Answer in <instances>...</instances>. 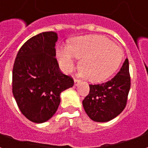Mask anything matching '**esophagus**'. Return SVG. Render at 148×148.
Returning <instances> with one entry per match:
<instances>
[{
    "instance_id": "esophagus-1",
    "label": "esophagus",
    "mask_w": 148,
    "mask_h": 148,
    "mask_svg": "<svg viewBox=\"0 0 148 148\" xmlns=\"http://www.w3.org/2000/svg\"><path fill=\"white\" fill-rule=\"evenodd\" d=\"M74 86H78V85L80 84L81 81L77 80V79H74Z\"/></svg>"
}]
</instances>
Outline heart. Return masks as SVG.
I'll use <instances>...</instances> for the list:
<instances>
[{"label":"heart","instance_id":"obj_1","mask_svg":"<svg viewBox=\"0 0 148 148\" xmlns=\"http://www.w3.org/2000/svg\"><path fill=\"white\" fill-rule=\"evenodd\" d=\"M123 56L121 47L98 35L76 37L70 45L59 47L57 51L58 62L65 72L72 71L77 58H82L81 71L91 82H101L111 77L120 66Z\"/></svg>","mask_w":148,"mask_h":148}]
</instances>
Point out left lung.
Instances as JSON below:
<instances>
[{
  "label": "left lung",
  "instance_id": "1",
  "mask_svg": "<svg viewBox=\"0 0 148 148\" xmlns=\"http://www.w3.org/2000/svg\"><path fill=\"white\" fill-rule=\"evenodd\" d=\"M129 63L126 58L114 77L106 83L90 85V93L82 101L88 116L96 122H107L124 110L130 90Z\"/></svg>",
  "mask_w": 148,
  "mask_h": 148
}]
</instances>
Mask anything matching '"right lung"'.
Returning <instances> with one entry per match:
<instances>
[{
	"mask_svg": "<svg viewBox=\"0 0 148 148\" xmlns=\"http://www.w3.org/2000/svg\"><path fill=\"white\" fill-rule=\"evenodd\" d=\"M58 34L46 32L21 47L12 70V93L24 116L34 123L50 120L60 104V94L74 86L55 58Z\"/></svg>",
	"mask_w": 148,
	"mask_h": 148,
	"instance_id": "add662e5",
	"label": "right lung"
}]
</instances>
